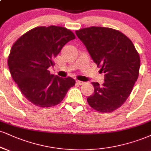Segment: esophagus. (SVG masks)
Here are the masks:
<instances>
[{"label": "esophagus", "mask_w": 151, "mask_h": 151, "mask_svg": "<svg viewBox=\"0 0 151 151\" xmlns=\"http://www.w3.org/2000/svg\"><path fill=\"white\" fill-rule=\"evenodd\" d=\"M77 83L79 85H82V84H83V83H84V82H83V81H81L77 80Z\"/></svg>", "instance_id": "1"}]
</instances>
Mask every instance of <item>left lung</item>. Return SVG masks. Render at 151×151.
<instances>
[{
  "instance_id": "1",
  "label": "left lung",
  "mask_w": 151,
  "mask_h": 151,
  "mask_svg": "<svg viewBox=\"0 0 151 151\" xmlns=\"http://www.w3.org/2000/svg\"><path fill=\"white\" fill-rule=\"evenodd\" d=\"M76 34L105 73L102 85L91 83L94 92L87 102L101 112L117 110L127 99L139 77V52L127 36L114 29L91 27L77 30Z\"/></svg>"
}]
</instances>
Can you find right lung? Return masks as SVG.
Masks as SVG:
<instances>
[{
    "instance_id": "add662e5",
    "label": "right lung",
    "mask_w": 151,
    "mask_h": 151,
    "mask_svg": "<svg viewBox=\"0 0 151 151\" xmlns=\"http://www.w3.org/2000/svg\"><path fill=\"white\" fill-rule=\"evenodd\" d=\"M74 39L73 32L65 27H39L24 34L12 45L9 70L29 102L40 108L55 106L75 85L72 78L54 76L48 70L63 47Z\"/></svg>"
}]
</instances>
